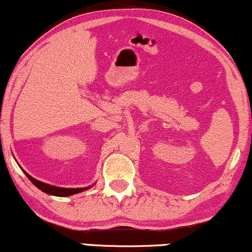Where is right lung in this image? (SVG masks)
<instances>
[{
  "label": "right lung",
  "instance_id": "1",
  "mask_svg": "<svg viewBox=\"0 0 252 252\" xmlns=\"http://www.w3.org/2000/svg\"><path fill=\"white\" fill-rule=\"evenodd\" d=\"M25 176H27L29 179H30L31 183H32L37 189H39L40 190H43L44 193L50 194V195H56V196H68L72 195V194H76V193H80L82 190L88 189V187H85V189H62V187H56L52 186V185H47L41 183V181H38L32 178L31 176H29L27 172H24Z\"/></svg>",
  "mask_w": 252,
  "mask_h": 252
}]
</instances>
